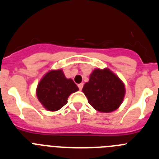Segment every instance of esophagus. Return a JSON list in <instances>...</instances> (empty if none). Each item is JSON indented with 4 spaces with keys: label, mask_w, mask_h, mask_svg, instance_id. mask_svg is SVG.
Returning a JSON list of instances; mask_svg holds the SVG:
<instances>
[{
    "label": "esophagus",
    "mask_w": 159,
    "mask_h": 159,
    "mask_svg": "<svg viewBox=\"0 0 159 159\" xmlns=\"http://www.w3.org/2000/svg\"><path fill=\"white\" fill-rule=\"evenodd\" d=\"M78 87H79V89H80V90H82L83 87H84V84H78Z\"/></svg>",
    "instance_id": "obj_1"
}]
</instances>
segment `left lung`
I'll use <instances>...</instances> for the list:
<instances>
[{
	"label": "left lung",
	"instance_id": "1",
	"mask_svg": "<svg viewBox=\"0 0 159 159\" xmlns=\"http://www.w3.org/2000/svg\"><path fill=\"white\" fill-rule=\"evenodd\" d=\"M82 91L95 110L105 113L118 109L126 92L123 81L108 68L94 70Z\"/></svg>",
	"mask_w": 159,
	"mask_h": 159
}]
</instances>
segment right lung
<instances>
[{
  "mask_svg": "<svg viewBox=\"0 0 159 159\" xmlns=\"http://www.w3.org/2000/svg\"><path fill=\"white\" fill-rule=\"evenodd\" d=\"M79 90L71 79H67L63 70H52L40 80L36 88V95L43 107L56 111L67 102L71 93Z\"/></svg>",
  "mask_w": 159,
  "mask_h": 159,
  "instance_id": "add662e5",
  "label": "right lung"
}]
</instances>
